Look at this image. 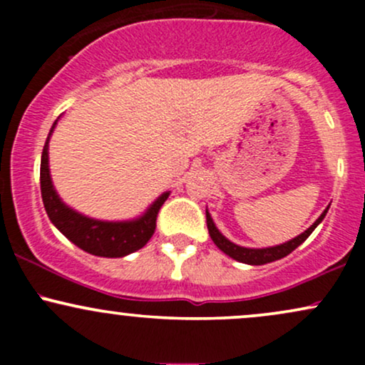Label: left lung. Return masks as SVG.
<instances>
[{"label": "left lung", "mask_w": 365, "mask_h": 365, "mask_svg": "<svg viewBox=\"0 0 365 365\" xmlns=\"http://www.w3.org/2000/svg\"><path fill=\"white\" fill-rule=\"evenodd\" d=\"M328 209H329V206L326 207L324 211H322V215L317 217V220L314 221V223L309 226L304 233H300L299 237L292 238V240L284 242V244H279L274 247H264V249H250V247H240V245L233 244V242H230L228 238H226L223 233L216 228L215 221H212V217H211V215H209L207 209H206V220H207L209 235H211L212 242H215L217 249L223 250L226 255H230V257L235 259V261H238V262L250 264V266H262V264L273 262V261H278V259L287 257V255L292 254L300 244H304V242L309 238V235H311L314 230L317 228V225L324 220Z\"/></svg>", "instance_id": "1"}]
</instances>
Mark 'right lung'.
Masks as SVG:
<instances>
[{"label": "right lung", "mask_w": 365, "mask_h": 365, "mask_svg": "<svg viewBox=\"0 0 365 365\" xmlns=\"http://www.w3.org/2000/svg\"><path fill=\"white\" fill-rule=\"evenodd\" d=\"M54 121L46 139L43 156H41V195L48 217L58 230L78 249L99 257H125L135 252L149 242L156 230V217L170 192H165L154 200L145 212L135 220L128 221H103L81 215L66 206L54 190L51 173H49V139H51Z\"/></svg>", "instance_id": "right-lung-1"}]
</instances>
